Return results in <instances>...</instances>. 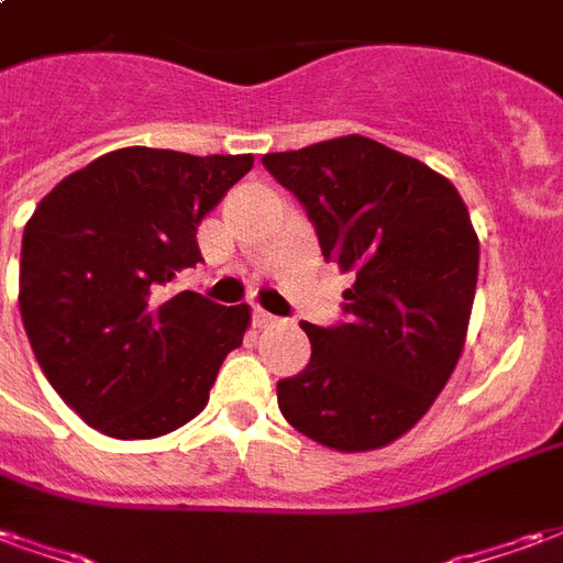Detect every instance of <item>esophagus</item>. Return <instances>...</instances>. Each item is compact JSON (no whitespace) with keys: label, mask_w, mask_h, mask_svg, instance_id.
Returning a JSON list of instances; mask_svg holds the SVG:
<instances>
[{"label":"esophagus","mask_w":563,"mask_h":563,"mask_svg":"<svg viewBox=\"0 0 563 563\" xmlns=\"http://www.w3.org/2000/svg\"><path fill=\"white\" fill-rule=\"evenodd\" d=\"M253 322H256V329H268V325H274V322H277V317H271L268 310L256 307V310H253Z\"/></svg>","instance_id":"obj_1"}]
</instances>
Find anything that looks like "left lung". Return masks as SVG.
<instances>
[{
    "label": "left lung",
    "instance_id": "8db88e82",
    "mask_svg": "<svg viewBox=\"0 0 563 563\" xmlns=\"http://www.w3.org/2000/svg\"><path fill=\"white\" fill-rule=\"evenodd\" d=\"M262 165L305 205L322 256L355 277L350 322H301L313 353L277 383L280 413L338 452L386 446L459 365L479 274L471 213L443 174L362 135L265 153Z\"/></svg>",
    "mask_w": 563,
    "mask_h": 563
}]
</instances>
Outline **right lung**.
<instances>
[{
  "mask_svg": "<svg viewBox=\"0 0 563 563\" xmlns=\"http://www.w3.org/2000/svg\"><path fill=\"white\" fill-rule=\"evenodd\" d=\"M253 156L104 153L38 201L23 229L20 317L56 395L117 440H150L196 419L250 307L172 283L201 262L198 222Z\"/></svg>",
  "mask_w": 563,
  "mask_h": 563,
  "instance_id": "add662e5",
  "label": "right lung"
}]
</instances>
